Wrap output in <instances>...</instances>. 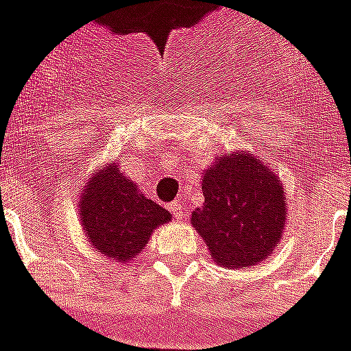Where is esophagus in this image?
<instances>
[{"label":"esophagus","instance_id":"1","mask_svg":"<svg viewBox=\"0 0 351 351\" xmlns=\"http://www.w3.org/2000/svg\"><path fill=\"white\" fill-rule=\"evenodd\" d=\"M170 210H171V214L176 216V218H183V216H185V213H183V206H181L180 201H178V203L171 204Z\"/></svg>","mask_w":351,"mask_h":351}]
</instances>
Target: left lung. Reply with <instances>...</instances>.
Segmentation results:
<instances>
[{
  "label": "left lung",
  "instance_id": "left-lung-1",
  "mask_svg": "<svg viewBox=\"0 0 351 351\" xmlns=\"http://www.w3.org/2000/svg\"><path fill=\"white\" fill-rule=\"evenodd\" d=\"M204 203L191 226L216 265L230 270L263 263L286 230V193L278 173L249 152L218 154L203 173Z\"/></svg>",
  "mask_w": 351,
  "mask_h": 351
}]
</instances>
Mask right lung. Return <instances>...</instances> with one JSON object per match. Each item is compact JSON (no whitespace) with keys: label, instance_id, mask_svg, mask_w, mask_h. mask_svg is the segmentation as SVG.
I'll return each instance as SVG.
<instances>
[{"label":"right lung","instance_id":"obj_1","mask_svg":"<svg viewBox=\"0 0 351 351\" xmlns=\"http://www.w3.org/2000/svg\"><path fill=\"white\" fill-rule=\"evenodd\" d=\"M77 210L86 241L119 265L135 261L154 230L171 220L166 208L147 199L119 170V162L104 164L88 176Z\"/></svg>","mask_w":351,"mask_h":351}]
</instances>
